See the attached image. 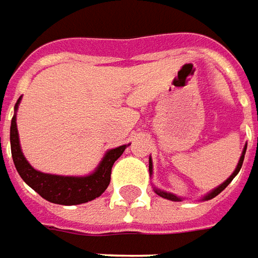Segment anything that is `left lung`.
Returning a JSON list of instances; mask_svg holds the SVG:
<instances>
[{
	"label": "left lung",
	"mask_w": 258,
	"mask_h": 258,
	"mask_svg": "<svg viewBox=\"0 0 258 258\" xmlns=\"http://www.w3.org/2000/svg\"><path fill=\"white\" fill-rule=\"evenodd\" d=\"M244 153H246V147H244V150H243L242 157H240V160H239V162H237V167H236V169L233 171V173H232L231 176H229V178L226 179L225 182H224V183L221 184V186H218L217 189H214V190L211 191V193H208L207 196L204 197V200H211V199H214V197H215V196H218V195H220L221 191L224 190V189H225L226 186H228V184L231 183L232 179H233V178H235V176H236L237 172H239V171H240V168H242L243 160H244ZM149 169H150V172L153 171V165H151V160H150V167H149ZM155 193H157L158 196L164 197V199H168V200H173V202H179V200H180L179 197H176V196H175V195H171V193H167V191L157 190V189H155Z\"/></svg>",
	"instance_id": "1"
}]
</instances>
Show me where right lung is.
Listing matches in <instances>:
<instances>
[{"instance_id": "1", "label": "right lung", "mask_w": 258, "mask_h": 258, "mask_svg": "<svg viewBox=\"0 0 258 258\" xmlns=\"http://www.w3.org/2000/svg\"><path fill=\"white\" fill-rule=\"evenodd\" d=\"M21 103V97L15 104V111ZM125 146H119L116 149L109 150L100 162V165L89 176H58L36 171L23 157L21 146H19V135L16 129V115L11 120V153L14 158L18 172L21 178L26 182L33 190H36L40 196L55 204L62 206H75L82 204L96 197L101 196L111 182V171L114 162L119 158L125 151Z\"/></svg>"}]
</instances>
